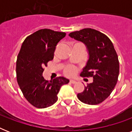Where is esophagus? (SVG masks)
<instances>
[{
    "label": "esophagus",
    "instance_id": "1",
    "mask_svg": "<svg viewBox=\"0 0 132 132\" xmlns=\"http://www.w3.org/2000/svg\"><path fill=\"white\" fill-rule=\"evenodd\" d=\"M70 83H71V84H75V83H76V81L73 80V79H70Z\"/></svg>",
    "mask_w": 132,
    "mask_h": 132
}]
</instances>
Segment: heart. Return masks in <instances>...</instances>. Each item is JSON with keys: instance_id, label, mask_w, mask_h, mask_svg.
<instances>
[{"instance_id": "1", "label": "heart", "mask_w": 132, "mask_h": 132, "mask_svg": "<svg viewBox=\"0 0 132 132\" xmlns=\"http://www.w3.org/2000/svg\"><path fill=\"white\" fill-rule=\"evenodd\" d=\"M64 72L67 76H73L76 72V68L72 66H68L64 68Z\"/></svg>"}]
</instances>
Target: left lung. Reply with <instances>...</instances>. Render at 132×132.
<instances>
[{"mask_svg": "<svg viewBox=\"0 0 132 132\" xmlns=\"http://www.w3.org/2000/svg\"><path fill=\"white\" fill-rule=\"evenodd\" d=\"M68 36L86 46L88 60L81 76L93 78L77 97L86 104H98L110 96L119 77V59L112 42L105 34L90 28L72 32Z\"/></svg>", "mask_w": 132, "mask_h": 132, "instance_id": "obj_1", "label": "left lung"}]
</instances>
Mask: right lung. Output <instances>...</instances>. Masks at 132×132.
I'll return each instance as SVG.
<instances>
[{
    "instance_id": "1",
    "label": "right lung",
    "mask_w": 132,
    "mask_h": 132,
    "mask_svg": "<svg viewBox=\"0 0 132 132\" xmlns=\"http://www.w3.org/2000/svg\"><path fill=\"white\" fill-rule=\"evenodd\" d=\"M65 36L64 32L43 29L28 36L22 44L16 61L17 81L24 96L36 108L53 105L61 86L69 82L64 77L46 81L42 76L44 67L53 59L57 44Z\"/></svg>"
}]
</instances>
